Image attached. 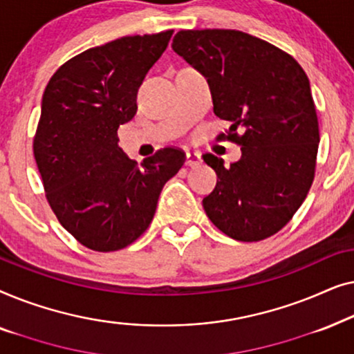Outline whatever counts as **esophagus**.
Instances as JSON below:
<instances>
[{"label": "esophagus", "instance_id": "1", "mask_svg": "<svg viewBox=\"0 0 354 354\" xmlns=\"http://www.w3.org/2000/svg\"><path fill=\"white\" fill-rule=\"evenodd\" d=\"M185 164L188 167H200L203 164L201 154L200 153H187V161Z\"/></svg>", "mask_w": 354, "mask_h": 354}]
</instances>
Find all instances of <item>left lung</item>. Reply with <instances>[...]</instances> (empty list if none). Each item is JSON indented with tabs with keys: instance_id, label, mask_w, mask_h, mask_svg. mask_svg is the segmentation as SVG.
I'll return each instance as SVG.
<instances>
[{
	"instance_id": "8db88e82",
	"label": "left lung",
	"mask_w": 354,
	"mask_h": 354,
	"mask_svg": "<svg viewBox=\"0 0 354 354\" xmlns=\"http://www.w3.org/2000/svg\"><path fill=\"white\" fill-rule=\"evenodd\" d=\"M172 50L206 77L214 114L232 124L227 138L241 145L229 167L203 156L217 174L203 200L207 217L239 241L277 234L314 178L319 124L308 75L285 51L240 30H182Z\"/></svg>"
}]
</instances>
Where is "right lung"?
<instances>
[{"mask_svg":"<svg viewBox=\"0 0 354 354\" xmlns=\"http://www.w3.org/2000/svg\"><path fill=\"white\" fill-rule=\"evenodd\" d=\"M174 30L90 48L55 72L41 100L33 154L61 225L95 251H118L151 224L159 195L185 162L162 148L140 164L118 145L137 91Z\"/></svg>","mask_w":354,"mask_h":354,"instance_id":"obj_1","label":"right lung"}]
</instances>
